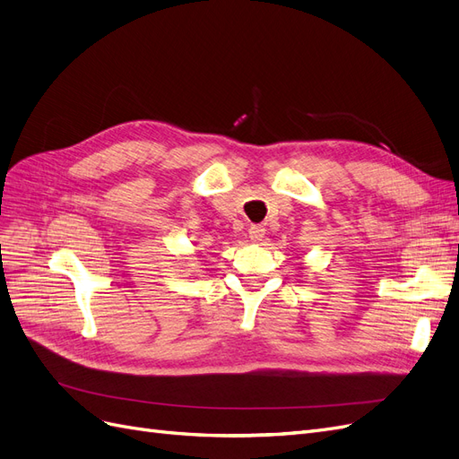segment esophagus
Returning <instances> with one entry per match:
<instances>
[{
    "label": "esophagus",
    "instance_id": "34e87169",
    "mask_svg": "<svg viewBox=\"0 0 459 459\" xmlns=\"http://www.w3.org/2000/svg\"><path fill=\"white\" fill-rule=\"evenodd\" d=\"M264 233H266V230H264L262 226H251V228H248V238H251V241H255V243H258L264 238Z\"/></svg>",
    "mask_w": 459,
    "mask_h": 459
}]
</instances>
